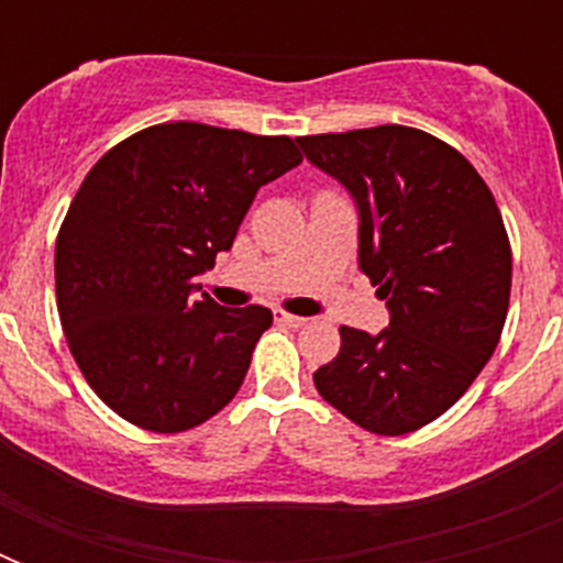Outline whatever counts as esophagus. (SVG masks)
<instances>
[{"label": "esophagus", "mask_w": 563, "mask_h": 563, "mask_svg": "<svg viewBox=\"0 0 563 563\" xmlns=\"http://www.w3.org/2000/svg\"><path fill=\"white\" fill-rule=\"evenodd\" d=\"M274 321L283 327H303L307 324V318L300 316H291V312H286V309H274Z\"/></svg>", "instance_id": "34e87169"}]
</instances>
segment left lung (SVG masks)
Wrapping results in <instances>:
<instances>
[{
  "label": "left lung",
  "mask_w": 563,
  "mask_h": 563,
  "mask_svg": "<svg viewBox=\"0 0 563 563\" xmlns=\"http://www.w3.org/2000/svg\"><path fill=\"white\" fill-rule=\"evenodd\" d=\"M360 207V268L388 303L379 335L342 327L318 394L356 427L406 435L441 418L497 351L511 245L488 184L444 140L406 125L298 136Z\"/></svg>",
  "instance_id": "obj_1"
}]
</instances>
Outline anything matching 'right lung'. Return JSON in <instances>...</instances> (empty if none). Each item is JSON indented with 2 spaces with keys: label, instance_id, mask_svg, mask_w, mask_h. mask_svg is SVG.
Here are the masks:
<instances>
[{
  "label": "right lung",
  "instance_id": "obj_1",
  "mask_svg": "<svg viewBox=\"0 0 563 563\" xmlns=\"http://www.w3.org/2000/svg\"><path fill=\"white\" fill-rule=\"evenodd\" d=\"M300 161L291 136L163 122L87 172L57 230V312L119 418L187 432L236 397L272 309L219 307L192 280L233 245L256 189Z\"/></svg>",
  "mask_w": 563,
  "mask_h": 563
}]
</instances>
